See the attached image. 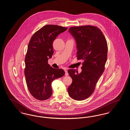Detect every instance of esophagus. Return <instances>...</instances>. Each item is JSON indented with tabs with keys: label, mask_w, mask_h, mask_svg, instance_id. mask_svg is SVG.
I'll return each instance as SVG.
<instances>
[{
	"label": "esophagus",
	"mask_w": 130,
	"mask_h": 130,
	"mask_svg": "<svg viewBox=\"0 0 130 130\" xmlns=\"http://www.w3.org/2000/svg\"><path fill=\"white\" fill-rule=\"evenodd\" d=\"M65 75L68 76L69 75V73H68L67 70H65Z\"/></svg>",
	"instance_id": "1"
}]
</instances>
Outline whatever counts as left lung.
Segmentation results:
<instances>
[{
  "instance_id": "8db88e82",
  "label": "left lung",
  "mask_w": 130,
  "mask_h": 130,
  "mask_svg": "<svg viewBox=\"0 0 130 130\" xmlns=\"http://www.w3.org/2000/svg\"><path fill=\"white\" fill-rule=\"evenodd\" d=\"M69 31L76 42L77 59L83 62L81 73H78L73 69L68 70L73 79L68 91L72 99L82 101L93 93L104 73L107 58V43L103 32L96 26H73Z\"/></svg>"
}]
</instances>
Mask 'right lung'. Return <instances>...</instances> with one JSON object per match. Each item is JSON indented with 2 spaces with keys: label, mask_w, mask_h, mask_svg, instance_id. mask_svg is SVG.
Masks as SVG:
<instances>
[{
  "label": "right lung",
  "mask_w": 130,
  "mask_h": 130,
  "mask_svg": "<svg viewBox=\"0 0 130 130\" xmlns=\"http://www.w3.org/2000/svg\"><path fill=\"white\" fill-rule=\"evenodd\" d=\"M67 29L63 26L47 25L31 37L25 59L24 73L28 89L37 100L49 99L52 95L53 81L65 75L62 69L50 66L48 60L54 53V41Z\"/></svg>",
  "instance_id": "obj_1"
}]
</instances>
